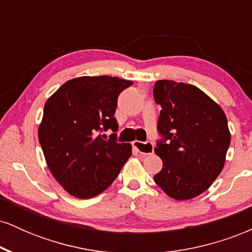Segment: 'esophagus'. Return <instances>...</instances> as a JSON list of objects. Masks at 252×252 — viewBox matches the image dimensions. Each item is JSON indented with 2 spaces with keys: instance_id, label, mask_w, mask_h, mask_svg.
<instances>
[{
  "instance_id": "obj_1",
  "label": "esophagus",
  "mask_w": 252,
  "mask_h": 252,
  "mask_svg": "<svg viewBox=\"0 0 252 252\" xmlns=\"http://www.w3.org/2000/svg\"><path fill=\"white\" fill-rule=\"evenodd\" d=\"M132 146H134V148L137 150L141 155H144V156L153 154V152H154V144H153L152 142H149V141L148 142L134 141Z\"/></svg>"
}]
</instances>
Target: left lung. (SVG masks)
I'll list each match as a JSON object with an SVG mask.
<instances>
[{"instance_id": "1", "label": "left lung", "mask_w": 252, "mask_h": 252, "mask_svg": "<svg viewBox=\"0 0 252 252\" xmlns=\"http://www.w3.org/2000/svg\"><path fill=\"white\" fill-rule=\"evenodd\" d=\"M154 99L162 110L158 131L162 140L154 149L162 169L154 181L175 200L200 195L224 167L231 142L224 111L194 85L158 80Z\"/></svg>"}]
</instances>
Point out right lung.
Listing matches in <instances>:
<instances>
[{
  "label": "right lung",
  "instance_id": "obj_1",
  "mask_svg": "<svg viewBox=\"0 0 252 252\" xmlns=\"http://www.w3.org/2000/svg\"><path fill=\"white\" fill-rule=\"evenodd\" d=\"M132 82L117 77H79L48 98L39 126V141L48 168L71 195L94 198L105 190L131 156V144L117 135V98ZM106 137V136H105Z\"/></svg>",
  "mask_w": 252,
  "mask_h": 252
}]
</instances>
